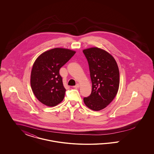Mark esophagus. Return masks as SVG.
Here are the masks:
<instances>
[{"instance_id": "esophagus-1", "label": "esophagus", "mask_w": 154, "mask_h": 154, "mask_svg": "<svg viewBox=\"0 0 154 154\" xmlns=\"http://www.w3.org/2000/svg\"><path fill=\"white\" fill-rule=\"evenodd\" d=\"M80 87V85H79V84H77L75 86H74L73 88H79Z\"/></svg>"}]
</instances>
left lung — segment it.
I'll return each instance as SVG.
<instances>
[{
  "label": "left lung",
  "mask_w": 154,
  "mask_h": 154,
  "mask_svg": "<svg viewBox=\"0 0 154 154\" xmlns=\"http://www.w3.org/2000/svg\"><path fill=\"white\" fill-rule=\"evenodd\" d=\"M82 51L88 60L92 87L91 94L84 98V102L91 110H102L117 94L119 85L117 63L110 54L101 48L92 47Z\"/></svg>",
  "instance_id": "8db88e82"
}]
</instances>
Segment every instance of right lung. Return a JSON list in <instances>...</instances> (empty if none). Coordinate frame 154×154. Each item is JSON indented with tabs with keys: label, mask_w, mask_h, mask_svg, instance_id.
<instances>
[{
	"label": "right lung",
	"mask_w": 154,
	"mask_h": 154,
	"mask_svg": "<svg viewBox=\"0 0 154 154\" xmlns=\"http://www.w3.org/2000/svg\"><path fill=\"white\" fill-rule=\"evenodd\" d=\"M75 53L69 49L55 48L42 53L34 62L30 85L37 99L44 105L54 107L63 100L66 89L59 70Z\"/></svg>",
	"instance_id": "obj_1"
}]
</instances>
